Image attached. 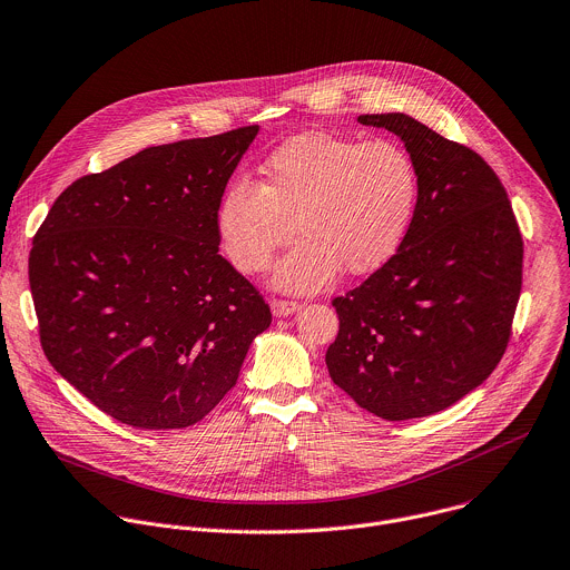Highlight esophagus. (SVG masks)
<instances>
[{
  "label": "esophagus",
  "instance_id": "obj_1",
  "mask_svg": "<svg viewBox=\"0 0 570 570\" xmlns=\"http://www.w3.org/2000/svg\"><path fill=\"white\" fill-rule=\"evenodd\" d=\"M302 308L299 302H288V299H273L271 302V311L275 317H288L293 313H297Z\"/></svg>",
  "mask_w": 570,
  "mask_h": 570
}]
</instances>
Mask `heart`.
<instances>
[{
  "instance_id": "b5f03b06",
  "label": "heart",
  "mask_w": 570,
  "mask_h": 570,
  "mask_svg": "<svg viewBox=\"0 0 570 570\" xmlns=\"http://www.w3.org/2000/svg\"><path fill=\"white\" fill-rule=\"evenodd\" d=\"M259 171V185L237 178L222 193L217 242L237 271L255 275L297 230L302 239L271 275L275 288L297 295L322 291L340 268L346 275L381 268L399 250L419 195L414 160L392 140L304 131L282 142Z\"/></svg>"
}]
</instances>
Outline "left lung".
Listing matches in <instances>:
<instances>
[{"label":"left lung","instance_id":"1","mask_svg":"<svg viewBox=\"0 0 570 570\" xmlns=\"http://www.w3.org/2000/svg\"><path fill=\"white\" fill-rule=\"evenodd\" d=\"M360 125L396 134L419 197L396 255L335 297L331 381L385 421L432 416L474 392L499 364L521 293L523 242L505 189L470 147L407 114Z\"/></svg>","mask_w":570,"mask_h":570}]
</instances>
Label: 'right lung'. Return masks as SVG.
Masks as SVG:
<instances>
[{
    "label": "right lung",
    "instance_id": "1",
    "mask_svg": "<svg viewBox=\"0 0 570 570\" xmlns=\"http://www.w3.org/2000/svg\"><path fill=\"white\" fill-rule=\"evenodd\" d=\"M259 127L147 147L71 183L29 282L51 366L140 430L199 423L237 385L271 308L222 255L215 210Z\"/></svg>",
    "mask_w": 570,
    "mask_h": 570
}]
</instances>
